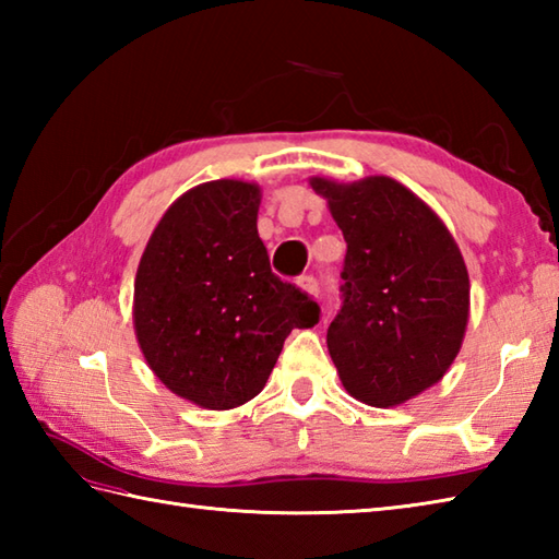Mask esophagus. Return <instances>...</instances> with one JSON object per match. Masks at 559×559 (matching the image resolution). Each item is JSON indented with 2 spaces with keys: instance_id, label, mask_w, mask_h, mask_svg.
<instances>
[{
  "instance_id": "esophagus-1",
  "label": "esophagus",
  "mask_w": 559,
  "mask_h": 559,
  "mask_svg": "<svg viewBox=\"0 0 559 559\" xmlns=\"http://www.w3.org/2000/svg\"><path fill=\"white\" fill-rule=\"evenodd\" d=\"M300 288L307 295H312V298H319V281L314 276H302L300 278Z\"/></svg>"
}]
</instances>
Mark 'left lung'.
<instances>
[{
    "label": "left lung",
    "instance_id": "obj_1",
    "mask_svg": "<svg viewBox=\"0 0 559 559\" xmlns=\"http://www.w3.org/2000/svg\"><path fill=\"white\" fill-rule=\"evenodd\" d=\"M346 237L343 307L329 355L353 399L394 408L435 386L466 336V261L442 218L384 175L310 177Z\"/></svg>",
    "mask_w": 559,
    "mask_h": 559
}]
</instances>
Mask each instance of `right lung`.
Returning <instances> with one entry per match:
<instances>
[{"label": "right lung", "mask_w": 559, "mask_h": 559, "mask_svg": "<svg viewBox=\"0 0 559 559\" xmlns=\"http://www.w3.org/2000/svg\"><path fill=\"white\" fill-rule=\"evenodd\" d=\"M259 204L254 182L197 185L163 213L139 261V348L153 374L199 408L252 401L290 331L319 322L317 302L271 273Z\"/></svg>", "instance_id": "add662e5"}]
</instances>
